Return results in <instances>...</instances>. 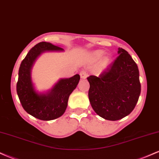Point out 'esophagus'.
I'll use <instances>...</instances> for the list:
<instances>
[{
	"mask_svg": "<svg viewBox=\"0 0 159 159\" xmlns=\"http://www.w3.org/2000/svg\"><path fill=\"white\" fill-rule=\"evenodd\" d=\"M80 76H81V78H83V79H85V78H87V76H88V74H87V72H86L84 70H82L81 72H80Z\"/></svg>",
	"mask_w": 159,
	"mask_h": 159,
	"instance_id": "obj_1",
	"label": "esophagus"
}]
</instances>
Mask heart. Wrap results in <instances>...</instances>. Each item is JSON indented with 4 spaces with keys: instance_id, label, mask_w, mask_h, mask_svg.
I'll return each instance as SVG.
<instances>
[{
    "instance_id": "1",
    "label": "heart",
    "mask_w": 159,
    "mask_h": 159,
    "mask_svg": "<svg viewBox=\"0 0 159 159\" xmlns=\"http://www.w3.org/2000/svg\"><path fill=\"white\" fill-rule=\"evenodd\" d=\"M105 54V52L102 50L96 51L92 54V57L93 59L95 60V61H98V60L101 59L102 57V56ZM111 62V57L110 56H105V57L103 58L102 61V66L103 67H106L107 65H109Z\"/></svg>"
}]
</instances>
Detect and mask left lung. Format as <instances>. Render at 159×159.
<instances>
[{"label": "left lung", "instance_id": "1", "mask_svg": "<svg viewBox=\"0 0 159 159\" xmlns=\"http://www.w3.org/2000/svg\"><path fill=\"white\" fill-rule=\"evenodd\" d=\"M118 54L98 77L87 78L91 106L98 116L111 121L123 119L130 114L140 94L138 66L123 48H118Z\"/></svg>", "mask_w": 159, "mask_h": 159}]
</instances>
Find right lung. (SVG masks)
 <instances>
[{"label":"right lung","instance_id":"right-lung-1","mask_svg":"<svg viewBox=\"0 0 159 159\" xmlns=\"http://www.w3.org/2000/svg\"><path fill=\"white\" fill-rule=\"evenodd\" d=\"M63 49L52 43L42 42L34 45L21 61L19 70L16 90L21 105L27 113L41 120L60 117L66 109L69 95L77 87L78 74L61 79L47 93H38L31 80V69L36 58L45 52H63Z\"/></svg>","mask_w":159,"mask_h":159}]
</instances>
